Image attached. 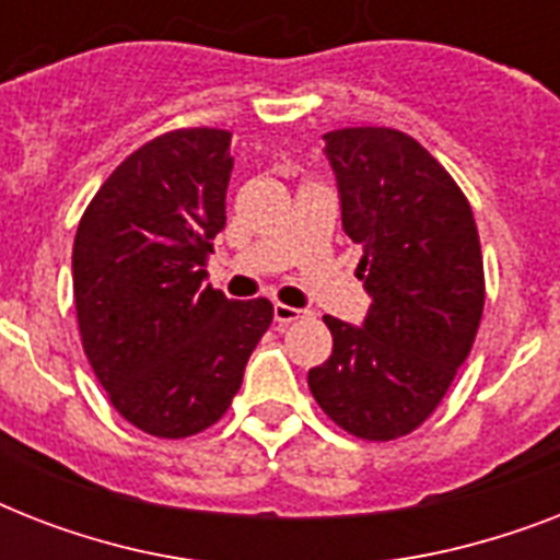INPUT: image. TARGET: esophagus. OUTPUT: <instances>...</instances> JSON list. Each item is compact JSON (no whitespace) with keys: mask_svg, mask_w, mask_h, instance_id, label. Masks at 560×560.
<instances>
[{"mask_svg":"<svg viewBox=\"0 0 560 560\" xmlns=\"http://www.w3.org/2000/svg\"><path fill=\"white\" fill-rule=\"evenodd\" d=\"M272 316H276V323L279 325H290V323H296V319H302V316H305V311L276 302V305H272Z\"/></svg>","mask_w":560,"mask_h":560,"instance_id":"obj_1","label":"esophagus"}]
</instances>
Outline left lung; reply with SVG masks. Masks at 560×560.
I'll list each match as a JSON object with an SVG mask.
<instances>
[{
	"label": "left lung",
	"instance_id": "obj_1",
	"mask_svg": "<svg viewBox=\"0 0 560 560\" xmlns=\"http://www.w3.org/2000/svg\"><path fill=\"white\" fill-rule=\"evenodd\" d=\"M325 153L372 307L363 328L325 316L334 351L307 386L346 433L392 442L433 416L477 340L486 305L477 220L456 179L400 130H331Z\"/></svg>",
	"mask_w": 560,
	"mask_h": 560
}]
</instances>
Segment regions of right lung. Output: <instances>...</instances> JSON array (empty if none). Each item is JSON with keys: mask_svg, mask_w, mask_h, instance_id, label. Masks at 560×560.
<instances>
[{"mask_svg": "<svg viewBox=\"0 0 560 560\" xmlns=\"http://www.w3.org/2000/svg\"><path fill=\"white\" fill-rule=\"evenodd\" d=\"M229 144L218 127L156 136L109 174L74 235L83 354L109 404L156 439L220 421L272 323L267 299L202 284L226 226Z\"/></svg>", "mask_w": 560, "mask_h": 560, "instance_id": "1", "label": "right lung"}]
</instances>
